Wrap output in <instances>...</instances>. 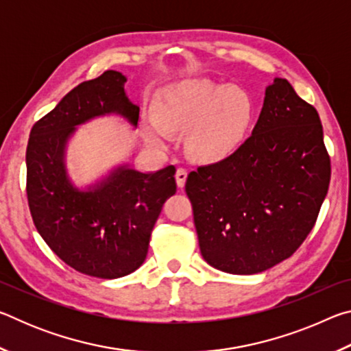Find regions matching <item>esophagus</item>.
<instances>
[{
  "label": "esophagus",
  "mask_w": 351,
  "mask_h": 351,
  "mask_svg": "<svg viewBox=\"0 0 351 351\" xmlns=\"http://www.w3.org/2000/svg\"><path fill=\"white\" fill-rule=\"evenodd\" d=\"M175 178H176L178 187L182 189L184 184H186V180H187V170H186V169H178Z\"/></svg>",
  "instance_id": "esophagus-1"
}]
</instances>
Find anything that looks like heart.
Returning a JSON list of instances; mask_svg holds the SVG:
<instances>
[{"label": "heart", "mask_w": 351, "mask_h": 351, "mask_svg": "<svg viewBox=\"0 0 351 351\" xmlns=\"http://www.w3.org/2000/svg\"><path fill=\"white\" fill-rule=\"evenodd\" d=\"M249 97L229 83L193 79L176 83L159 100V114L147 112L145 138L164 147L175 132L189 133V150L199 159H221L241 144L251 122Z\"/></svg>", "instance_id": "b5f03b06"}]
</instances>
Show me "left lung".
<instances>
[{"label": "left lung", "mask_w": 351, "mask_h": 351, "mask_svg": "<svg viewBox=\"0 0 351 351\" xmlns=\"http://www.w3.org/2000/svg\"><path fill=\"white\" fill-rule=\"evenodd\" d=\"M330 176L316 108L276 77L252 134L187 176L203 258L229 274H258L291 257L316 223Z\"/></svg>", "instance_id": "1"}]
</instances>
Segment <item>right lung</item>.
Returning <instances> with one entry per match:
<instances>
[{"mask_svg":"<svg viewBox=\"0 0 351 351\" xmlns=\"http://www.w3.org/2000/svg\"><path fill=\"white\" fill-rule=\"evenodd\" d=\"M127 77L105 71L71 90L35 123L26 150L27 201L35 228L56 255L82 274L119 278L144 263L153 226L176 192L175 167L144 173L121 164L86 189L71 181L66 145L91 119L116 114L138 127Z\"/></svg>","mask_w":351,"mask_h":351,"instance_id":"obj_1","label":"right lung"}]
</instances>
